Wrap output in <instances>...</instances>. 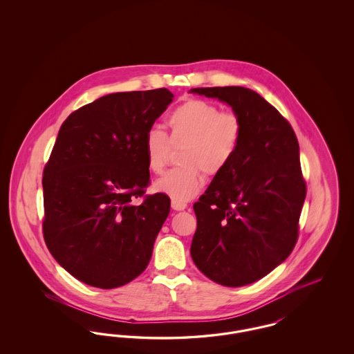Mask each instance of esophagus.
Segmentation results:
<instances>
[{"mask_svg":"<svg viewBox=\"0 0 354 354\" xmlns=\"http://www.w3.org/2000/svg\"><path fill=\"white\" fill-rule=\"evenodd\" d=\"M171 207H172V209H175V211H183V209L187 208V204L182 202H172L171 203Z\"/></svg>","mask_w":354,"mask_h":354,"instance_id":"1","label":"esophagus"}]
</instances>
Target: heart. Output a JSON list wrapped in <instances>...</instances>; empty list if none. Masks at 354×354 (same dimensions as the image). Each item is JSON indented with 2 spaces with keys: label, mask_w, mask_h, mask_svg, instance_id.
Segmentation results:
<instances>
[{
  "label": "heart",
  "mask_w": 354,
  "mask_h": 354,
  "mask_svg": "<svg viewBox=\"0 0 354 354\" xmlns=\"http://www.w3.org/2000/svg\"><path fill=\"white\" fill-rule=\"evenodd\" d=\"M169 138L151 129L143 143L147 169L160 174L169 160L171 146L185 147L179 163L182 169L165 174L153 189L169 196L172 202L194 199L204 185L207 175H216L232 160L243 136V123L234 113H221L219 107L202 100H188L176 107L167 119Z\"/></svg>",
  "instance_id": "obj_1"
}]
</instances>
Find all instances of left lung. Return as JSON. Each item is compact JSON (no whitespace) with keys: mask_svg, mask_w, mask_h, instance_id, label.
Returning a JSON list of instances; mask_svg holds the SVG:
<instances>
[{"mask_svg":"<svg viewBox=\"0 0 354 354\" xmlns=\"http://www.w3.org/2000/svg\"><path fill=\"white\" fill-rule=\"evenodd\" d=\"M241 119L243 136L230 165L194 204L195 266L224 286L263 279L293 251L306 187L290 124L256 91L241 86L196 87Z\"/></svg>","mask_w":354,"mask_h":354,"instance_id":"left-lung-1","label":"left lung"}]
</instances>
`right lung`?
I'll return each mask as SVG.
<instances>
[{
	"mask_svg": "<svg viewBox=\"0 0 354 354\" xmlns=\"http://www.w3.org/2000/svg\"><path fill=\"white\" fill-rule=\"evenodd\" d=\"M172 100L167 88L107 94L59 129L44 169V236L57 263L87 286H124L150 263L169 196L133 201L150 182L145 136Z\"/></svg>",
	"mask_w": 354,
	"mask_h": 354,
	"instance_id": "obj_1",
	"label": "right lung"
}]
</instances>
